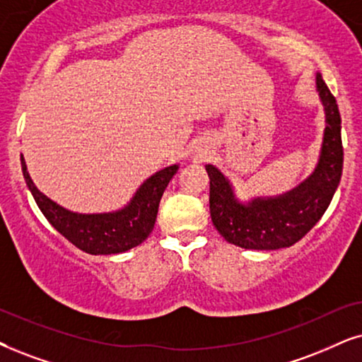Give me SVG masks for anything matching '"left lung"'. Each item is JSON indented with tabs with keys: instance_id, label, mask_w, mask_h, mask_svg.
I'll use <instances>...</instances> for the list:
<instances>
[{
	"instance_id": "left-lung-1",
	"label": "left lung",
	"mask_w": 362,
	"mask_h": 362,
	"mask_svg": "<svg viewBox=\"0 0 362 362\" xmlns=\"http://www.w3.org/2000/svg\"><path fill=\"white\" fill-rule=\"evenodd\" d=\"M315 88L326 112L321 155L314 172L296 189L242 204L226 175L214 165H205L210 178V217L218 234L230 244L254 250L294 245L319 222L331 204L341 182L344 160L341 115L321 73L315 75Z\"/></svg>"
}]
</instances>
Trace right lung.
Masks as SVG:
<instances>
[{
	"instance_id": "1",
	"label": "right lung",
	"mask_w": 362,
	"mask_h": 362,
	"mask_svg": "<svg viewBox=\"0 0 362 362\" xmlns=\"http://www.w3.org/2000/svg\"><path fill=\"white\" fill-rule=\"evenodd\" d=\"M21 170L36 205L59 234L86 254L108 255L134 249L150 235L157 221L160 199L178 165L153 173L140 185L125 207L107 214H76L53 202L36 189L23 155Z\"/></svg>"
}]
</instances>
